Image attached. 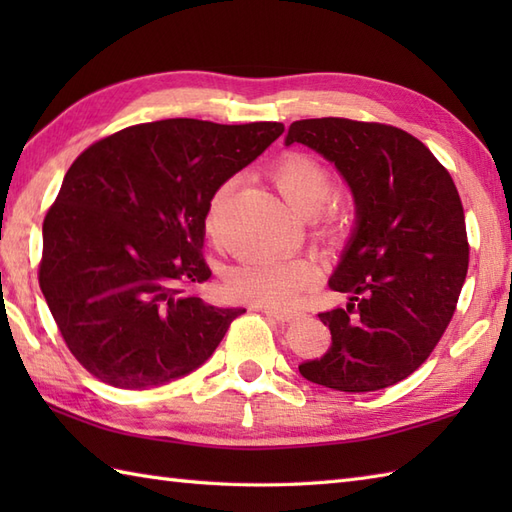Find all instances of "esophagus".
Listing matches in <instances>:
<instances>
[{"mask_svg": "<svg viewBox=\"0 0 512 512\" xmlns=\"http://www.w3.org/2000/svg\"><path fill=\"white\" fill-rule=\"evenodd\" d=\"M264 314L268 317L277 319L279 323H290V321H297L301 314L299 312H290V310H275V308H264Z\"/></svg>", "mask_w": 512, "mask_h": 512, "instance_id": "34e87169", "label": "esophagus"}]
</instances>
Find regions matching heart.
<instances>
[{
    "label": "heart",
    "mask_w": 512,
    "mask_h": 512,
    "mask_svg": "<svg viewBox=\"0 0 512 512\" xmlns=\"http://www.w3.org/2000/svg\"><path fill=\"white\" fill-rule=\"evenodd\" d=\"M281 198L295 213L303 217H314L319 233L332 235L341 224V209L330 204L332 176L325 165L308 154H286L270 169ZM233 182H224L213 193L206 211V231L213 233L215 217L222 211ZM317 273L306 259H266V262H250L233 268L228 273L226 288L231 297L239 301L257 303L266 308H288L306 292Z\"/></svg>",
    "instance_id": "obj_1"
}]
</instances>
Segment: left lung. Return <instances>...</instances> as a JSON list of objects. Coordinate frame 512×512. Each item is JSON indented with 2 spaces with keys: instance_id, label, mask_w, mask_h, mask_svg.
<instances>
[{
  "instance_id": "left-lung-1",
  "label": "left lung",
  "mask_w": 512,
  "mask_h": 512,
  "mask_svg": "<svg viewBox=\"0 0 512 512\" xmlns=\"http://www.w3.org/2000/svg\"><path fill=\"white\" fill-rule=\"evenodd\" d=\"M292 143L334 162L356 204L330 277L350 303L319 314L332 345L299 372L354 394L396 385L427 361L458 306L469 270L460 193L438 158L398 127L306 118L290 125Z\"/></svg>"
}]
</instances>
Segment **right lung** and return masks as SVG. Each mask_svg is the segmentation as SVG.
I'll return each instance as SVG.
<instances>
[{
    "instance_id": "right-lung-1",
    "label": "right lung",
    "mask_w": 512,
    "mask_h": 512,
    "mask_svg": "<svg viewBox=\"0 0 512 512\" xmlns=\"http://www.w3.org/2000/svg\"><path fill=\"white\" fill-rule=\"evenodd\" d=\"M284 134L281 123L195 118L125 127L72 162L43 220L39 286L72 356L123 389L198 369L246 312L191 286L213 193Z\"/></svg>"
}]
</instances>
